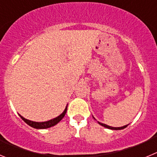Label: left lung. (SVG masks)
Returning <instances> with one entry per match:
<instances>
[{"mask_svg":"<svg viewBox=\"0 0 157 157\" xmlns=\"http://www.w3.org/2000/svg\"><path fill=\"white\" fill-rule=\"evenodd\" d=\"M99 123L101 124V126H103V127H106V128L111 129V130H122V129H124L125 127H127V125H126V126H123V127H110V126L106 125V124H104V123Z\"/></svg>","mask_w":157,"mask_h":157,"instance_id":"8db88e82","label":"left lung"}]
</instances>
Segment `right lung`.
Here are the masks:
<instances>
[{"label":"right lung","mask_w":157,"mask_h":157,"mask_svg":"<svg viewBox=\"0 0 157 157\" xmlns=\"http://www.w3.org/2000/svg\"><path fill=\"white\" fill-rule=\"evenodd\" d=\"M67 106L66 107V109H65V110L63 111V113H62L61 115H59L58 117L55 118V119H53V120H49V121L43 122V123H37V122L30 121V120H27V119L23 118V116H21L20 115H19V116L21 117V119L25 122V123H27V124H28L29 126H30V127H34V128H36V129H45V128H48V127H52V126H55L56 124H57V123H59V122L60 121V120H61L63 117H64L65 114H66V112H67Z\"/></svg>","instance_id":"add662e5"}]
</instances>
